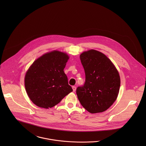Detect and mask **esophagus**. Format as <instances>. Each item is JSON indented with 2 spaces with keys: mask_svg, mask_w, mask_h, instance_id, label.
Wrapping results in <instances>:
<instances>
[{
  "mask_svg": "<svg viewBox=\"0 0 146 146\" xmlns=\"http://www.w3.org/2000/svg\"><path fill=\"white\" fill-rule=\"evenodd\" d=\"M72 88L73 92H75V91H76V86H73L72 87Z\"/></svg>",
  "mask_w": 146,
  "mask_h": 146,
  "instance_id": "1",
  "label": "esophagus"
}]
</instances>
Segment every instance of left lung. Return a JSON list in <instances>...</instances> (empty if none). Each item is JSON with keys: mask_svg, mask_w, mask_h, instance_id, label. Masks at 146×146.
I'll return each instance as SVG.
<instances>
[{"mask_svg": "<svg viewBox=\"0 0 146 146\" xmlns=\"http://www.w3.org/2000/svg\"><path fill=\"white\" fill-rule=\"evenodd\" d=\"M85 83L76 94L84 108L91 113L104 112L116 100L120 77L115 66L101 52L90 49L80 55Z\"/></svg>", "mask_w": 146, "mask_h": 146, "instance_id": "1", "label": "left lung"}]
</instances>
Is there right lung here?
<instances>
[{"instance_id": "add662e5", "label": "right lung", "mask_w": 146, "mask_h": 146, "mask_svg": "<svg viewBox=\"0 0 146 146\" xmlns=\"http://www.w3.org/2000/svg\"><path fill=\"white\" fill-rule=\"evenodd\" d=\"M69 58L66 53L52 50L42 54L30 66L25 74V86L33 104L48 109L72 92L63 71Z\"/></svg>"}]
</instances>
